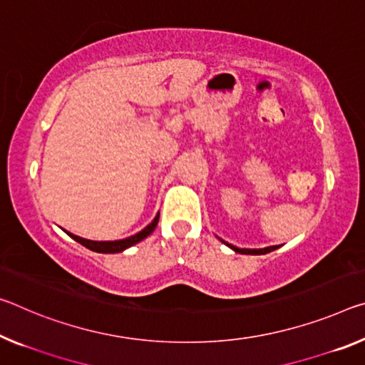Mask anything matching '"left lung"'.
I'll return each instance as SVG.
<instances>
[{"label":"left lung","instance_id":"8db88e82","mask_svg":"<svg viewBox=\"0 0 365 365\" xmlns=\"http://www.w3.org/2000/svg\"><path fill=\"white\" fill-rule=\"evenodd\" d=\"M225 244V242H224ZM227 247H230L232 248L234 252H237V253H244V255H264V253H269V252H273L276 247H266V248H239V247H234V245H230V244H225Z\"/></svg>","mask_w":365,"mask_h":365}]
</instances>
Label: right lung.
<instances>
[{
    "mask_svg": "<svg viewBox=\"0 0 365 365\" xmlns=\"http://www.w3.org/2000/svg\"><path fill=\"white\" fill-rule=\"evenodd\" d=\"M159 222V214L154 217V221L146 225L141 232H138L131 237H126V239H121V240H108V242H97V240H88V239H83V237H78L71 232H66L71 239H74L76 242H79L81 245H84L86 248H89L92 252H97V253H120L126 250V248L133 247L138 242H141L143 239H146L148 235L153 234V230L155 229V225Z\"/></svg>",
    "mask_w": 365,
    "mask_h": 365,
    "instance_id": "obj_1",
    "label": "right lung"
}]
</instances>
